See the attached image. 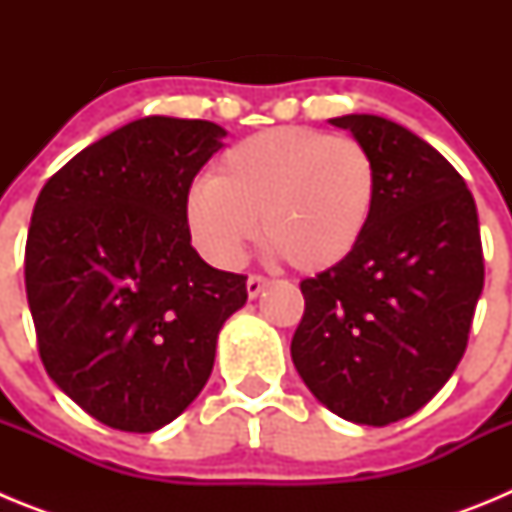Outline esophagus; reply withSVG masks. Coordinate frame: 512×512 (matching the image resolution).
I'll return each instance as SVG.
<instances>
[{
	"instance_id": "esophagus-1",
	"label": "esophagus",
	"mask_w": 512,
	"mask_h": 512,
	"mask_svg": "<svg viewBox=\"0 0 512 512\" xmlns=\"http://www.w3.org/2000/svg\"><path fill=\"white\" fill-rule=\"evenodd\" d=\"M266 287H269V279L259 277V274H251V277H248V282H246V292H248V297H251V300H253V297H259Z\"/></svg>"
}]
</instances>
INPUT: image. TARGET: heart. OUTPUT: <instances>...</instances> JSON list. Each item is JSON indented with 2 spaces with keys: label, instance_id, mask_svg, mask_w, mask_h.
I'll use <instances>...</instances> for the list:
<instances>
[{
  "label": "heart",
  "instance_id": "b5f03b06",
  "mask_svg": "<svg viewBox=\"0 0 512 512\" xmlns=\"http://www.w3.org/2000/svg\"><path fill=\"white\" fill-rule=\"evenodd\" d=\"M377 202V166L364 143L315 128H271L220 156L194 184L184 217L194 246L238 266L261 238L292 269L318 274L359 248Z\"/></svg>",
  "mask_w": 512,
  "mask_h": 512
}]
</instances>
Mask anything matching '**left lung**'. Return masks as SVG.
<instances>
[{"label":"left lung","instance_id":"8db88e82","mask_svg":"<svg viewBox=\"0 0 512 512\" xmlns=\"http://www.w3.org/2000/svg\"><path fill=\"white\" fill-rule=\"evenodd\" d=\"M330 125L369 148L377 202L359 248L300 284L292 361L330 413L382 428L418 413L467 351L485 287L477 205L459 171L397 122Z\"/></svg>","mask_w":512,"mask_h":512}]
</instances>
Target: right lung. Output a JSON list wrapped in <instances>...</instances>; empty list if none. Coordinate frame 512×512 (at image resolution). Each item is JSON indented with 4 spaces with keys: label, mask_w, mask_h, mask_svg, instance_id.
<instances>
[{
    "label": "right lung",
    "mask_w": 512,
    "mask_h": 512,
    "mask_svg": "<svg viewBox=\"0 0 512 512\" xmlns=\"http://www.w3.org/2000/svg\"><path fill=\"white\" fill-rule=\"evenodd\" d=\"M207 120L151 115L76 153L35 202L25 289L40 359L99 423L153 433L192 405L246 277L192 248L189 187L223 148Z\"/></svg>",
    "instance_id": "right-lung-1"
}]
</instances>
